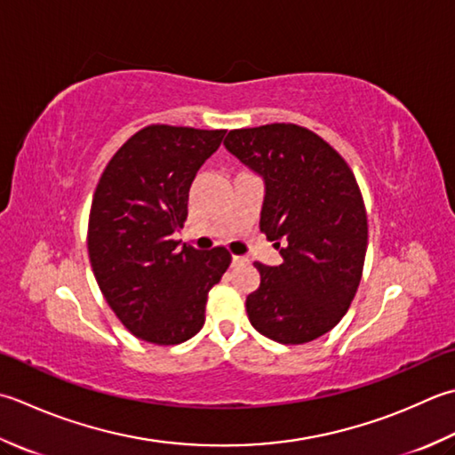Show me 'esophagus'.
<instances>
[{
	"label": "esophagus",
	"instance_id": "obj_1",
	"mask_svg": "<svg viewBox=\"0 0 455 455\" xmlns=\"http://www.w3.org/2000/svg\"><path fill=\"white\" fill-rule=\"evenodd\" d=\"M244 260H246L244 256H236V254L233 256V262H235V264H238V262H244Z\"/></svg>",
	"mask_w": 455,
	"mask_h": 455
}]
</instances>
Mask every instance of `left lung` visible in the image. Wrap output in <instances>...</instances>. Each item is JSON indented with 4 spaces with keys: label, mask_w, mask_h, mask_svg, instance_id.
<instances>
[{
    "label": "left lung",
    "mask_w": 455,
    "mask_h": 455,
    "mask_svg": "<svg viewBox=\"0 0 455 455\" xmlns=\"http://www.w3.org/2000/svg\"><path fill=\"white\" fill-rule=\"evenodd\" d=\"M225 148L264 181L260 230L282 264L264 266L246 298L258 333L299 345L341 322L367 254V212L345 159L296 124L230 130Z\"/></svg>",
    "instance_id": "8db88e82"
}]
</instances>
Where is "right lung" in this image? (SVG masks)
Returning <instances> with one entry per match:
<instances>
[{
  "mask_svg": "<svg viewBox=\"0 0 455 455\" xmlns=\"http://www.w3.org/2000/svg\"><path fill=\"white\" fill-rule=\"evenodd\" d=\"M225 133L148 126L116 151L98 181L88 256L108 306L141 341L177 345L199 333L209 290L228 268L227 248L203 252L173 240L195 175Z\"/></svg>",
  "mask_w": 455,
  "mask_h": 455,
  "instance_id": "right-lung-1",
  "label": "right lung"
}]
</instances>
